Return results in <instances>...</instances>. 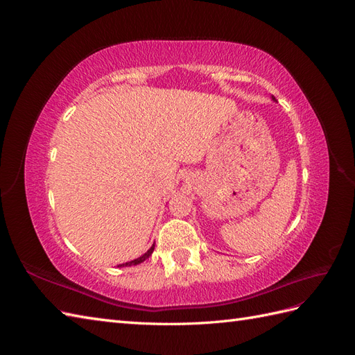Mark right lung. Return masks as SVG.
<instances>
[{
  "instance_id": "right-lung-1",
  "label": "right lung",
  "mask_w": 355,
  "mask_h": 355,
  "mask_svg": "<svg viewBox=\"0 0 355 355\" xmlns=\"http://www.w3.org/2000/svg\"><path fill=\"white\" fill-rule=\"evenodd\" d=\"M154 247H155V245H153L151 249H149V250H148L145 254H142L141 257H137V259H135V261H132V262H125V263H123V265H120V266H130V265H137V263L144 262L145 259H148V257L153 254V252H154Z\"/></svg>"
}]
</instances>
